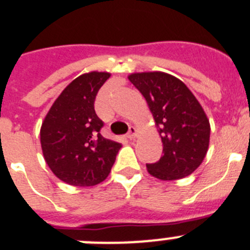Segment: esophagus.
Returning <instances> with one entry per match:
<instances>
[{
	"label": "esophagus",
	"instance_id": "1",
	"mask_svg": "<svg viewBox=\"0 0 250 250\" xmlns=\"http://www.w3.org/2000/svg\"><path fill=\"white\" fill-rule=\"evenodd\" d=\"M137 137V129L136 127H129V130H128L127 138L128 139H134Z\"/></svg>",
	"mask_w": 250,
	"mask_h": 250
}]
</instances>
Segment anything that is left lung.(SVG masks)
<instances>
[{"instance_id":"8db88e82","label":"left lung","mask_w":250,"mask_h":250,"mask_svg":"<svg viewBox=\"0 0 250 250\" xmlns=\"http://www.w3.org/2000/svg\"><path fill=\"white\" fill-rule=\"evenodd\" d=\"M130 83L143 95L163 142L159 162L146 164L154 178L179 180L192 174L206 157L209 121L188 86L163 71L134 72Z\"/></svg>"}]
</instances>
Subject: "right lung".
<instances>
[{
	"label": "right lung",
	"instance_id": "obj_1",
	"mask_svg": "<svg viewBox=\"0 0 250 250\" xmlns=\"http://www.w3.org/2000/svg\"><path fill=\"white\" fill-rule=\"evenodd\" d=\"M111 76L91 71L72 80L46 113L41 128L44 159L53 174L72 186H93L108 176L121 144L101 136L95 99Z\"/></svg>",
	"mask_w": 250,
	"mask_h": 250
}]
</instances>
